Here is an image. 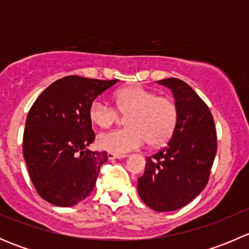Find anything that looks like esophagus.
<instances>
[{
  "label": "esophagus",
  "mask_w": 249,
  "mask_h": 249,
  "mask_svg": "<svg viewBox=\"0 0 249 249\" xmlns=\"http://www.w3.org/2000/svg\"><path fill=\"white\" fill-rule=\"evenodd\" d=\"M126 155L124 154H114V153H107V158H108L109 160H114V159H122V158H125Z\"/></svg>",
  "instance_id": "1"
}]
</instances>
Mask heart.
<instances>
[{"instance_id":"b5f03b06","label":"heart","mask_w":249,"mask_h":249,"mask_svg":"<svg viewBox=\"0 0 249 249\" xmlns=\"http://www.w3.org/2000/svg\"><path fill=\"white\" fill-rule=\"evenodd\" d=\"M115 107L102 99L90 104L89 118L96 126L109 127L119 118L127 115V127L104 132L97 137L101 149L124 154L147 143L152 147L165 144L175 134L179 119V108L175 100L159 96L157 92L140 85L119 89L114 94Z\"/></svg>"}]
</instances>
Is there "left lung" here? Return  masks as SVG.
<instances>
[{
    "label": "left lung",
    "mask_w": 249,
    "mask_h": 249,
    "mask_svg": "<svg viewBox=\"0 0 249 249\" xmlns=\"http://www.w3.org/2000/svg\"><path fill=\"white\" fill-rule=\"evenodd\" d=\"M158 83L172 90L179 119L169 144L147 158L137 190L152 210L169 212L205 189L217 153V131L208 106L187 83L178 78Z\"/></svg>",
    "instance_id": "8db88e82"
}]
</instances>
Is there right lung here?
<instances>
[{"label":"right lung","instance_id":"1","mask_svg":"<svg viewBox=\"0 0 249 249\" xmlns=\"http://www.w3.org/2000/svg\"><path fill=\"white\" fill-rule=\"evenodd\" d=\"M117 82L64 77L49 85L29 110L22 140L25 162L38 195L52 205L71 207L94 189L107 153L88 149L95 140L89 107Z\"/></svg>","mask_w":249,"mask_h":249}]
</instances>
